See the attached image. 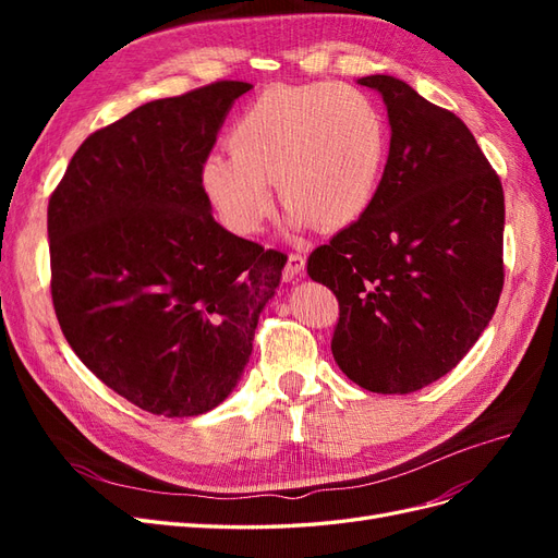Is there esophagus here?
Returning a JSON list of instances; mask_svg holds the SVG:
<instances>
[{"label": "esophagus", "mask_w": 558, "mask_h": 558, "mask_svg": "<svg viewBox=\"0 0 558 558\" xmlns=\"http://www.w3.org/2000/svg\"><path fill=\"white\" fill-rule=\"evenodd\" d=\"M302 272H305V256H302V253H291L289 260H286V267H283V279L293 281Z\"/></svg>", "instance_id": "1"}]
</instances>
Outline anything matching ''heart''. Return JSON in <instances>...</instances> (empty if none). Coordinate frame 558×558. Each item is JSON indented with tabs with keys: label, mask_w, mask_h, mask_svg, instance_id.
<instances>
[{
	"label": "heart",
	"mask_w": 558,
	"mask_h": 558,
	"mask_svg": "<svg viewBox=\"0 0 558 558\" xmlns=\"http://www.w3.org/2000/svg\"><path fill=\"white\" fill-rule=\"evenodd\" d=\"M386 123L373 99L335 83L260 93L228 134V156H211L202 183L226 223L260 230L272 209L267 183L295 223L349 226L373 202L386 162Z\"/></svg>",
	"instance_id": "b5f03b06"
}]
</instances>
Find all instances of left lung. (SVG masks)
Returning <instances> with one entry per match:
<instances>
[{
	"label": "left lung",
	"instance_id": "8db88e82",
	"mask_svg": "<svg viewBox=\"0 0 558 558\" xmlns=\"http://www.w3.org/2000/svg\"><path fill=\"white\" fill-rule=\"evenodd\" d=\"M391 148L369 207L312 251L307 275L340 302L332 356L373 393L445 377L480 340L502 291L505 197L459 116L375 74Z\"/></svg>",
	"mask_w": 558,
	"mask_h": 558
}]
</instances>
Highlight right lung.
<instances>
[{
    "label": "right lung",
    "instance_id": "1",
    "mask_svg": "<svg viewBox=\"0 0 558 558\" xmlns=\"http://www.w3.org/2000/svg\"><path fill=\"white\" fill-rule=\"evenodd\" d=\"M244 81L142 105L78 146L48 199L50 295L66 342L158 416L221 404L286 256L218 226L202 185Z\"/></svg>",
    "mask_w": 558,
    "mask_h": 558
}]
</instances>
